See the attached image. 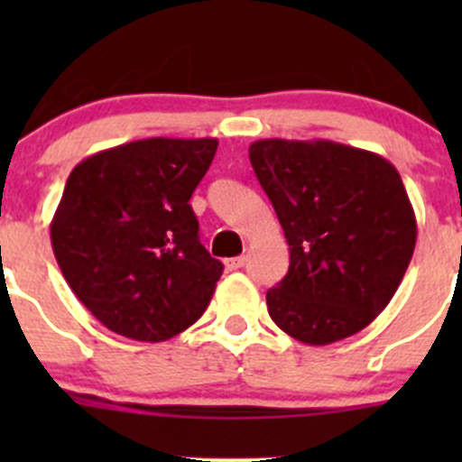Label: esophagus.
I'll return each mask as SVG.
<instances>
[{
    "mask_svg": "<svg viewBox=\"0 0 462 462\" xmlns=\"http://www.w3.org/2000/svg\"><path fill=\"white\" fill-rule=\"evenodd\" d=\"M245 265V257H232L226 259V270H239Z\"/></svg>",
    "mask_w": 462,
    "mask_h": 462,
    "instance_id": "obj_1",
    "label": "esophagus"
}]
</instances>
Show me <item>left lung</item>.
<instances>
[{"label":"left lung","instance_id":"obj_1","mask_svg":"<svg viewBox=\"0 0 462 462\" xmlns=\"http://www.w3.org/2000/svg\"><path fill=\"white\" fill-rule=\"evenodd\" d=\"M250 162L291 245V265L265 292L274 324L310 346L374 321L416 248V214L398 170L333 141L265 138Z\"/></svg>","mask_w":462,"mask_h":462}]
</instances>
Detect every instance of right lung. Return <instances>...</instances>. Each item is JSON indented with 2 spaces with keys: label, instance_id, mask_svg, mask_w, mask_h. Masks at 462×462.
<instances>
[{
  "label": "right lung",
  "instance_id": "right-lung-1",
  "mask_svg": "<svg viewBox=\"0 0 462 462\" xmlns=\"http://www.w3.org/2000/svg\"><path fill=\"white\" fill-rule=\"evenodd\" d=\"M217 138H144L73 167L51 221L64 279L97 321L165 342L208 309L223 263L199 241L189 199Z\"/></svg>",
  "mask_w": 462,
  "mask_h": 462
}]
</instances>
